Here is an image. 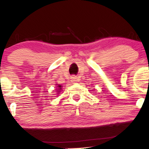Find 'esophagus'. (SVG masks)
<instances>
[{
  "label": "esophagus",
  "instance_id": "34e87169",
  "mask_svg": "<svg viewBox=\"0 0 149 149\" xmlns=\"http://www.w3.org/2000/svg\"><path fill=\"white\" fill-rule=\"evenodd\" d=\"M70 81H71L72 83L75 84L76 83V82H78V81H79V79H78L77 77H76V76H71V78H70Z\"/></svg>",
  "mask_w": 149,
  "mask_h": 149
}]
</instances>
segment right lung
Returning <instances> with one entry per match:
<instances>
[{
  "label": "right lung",
  "mask_w": 149,
  "mask_h": 149,
  "mask_svg": "<svg viewBox=\"0 0 149 149\" xmlns=\"http://www.w3.org/2000/svg\"><path fill=\"white\" fill-rule=\"evenodd\" d=\"M62 86H61V85H58V86H56V87H58V88H57V92H58V94H60L61 89H62Z\"/></svg>",
  "instance_id": "add662e5"
}]
</instances>
